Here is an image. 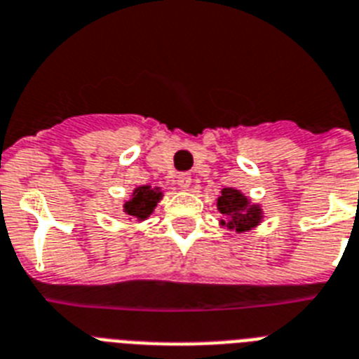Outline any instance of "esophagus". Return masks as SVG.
Instances as JSON below:
<instances>
[{
    "instance_id": "obj_1",
    "label": "esophagus",
    "mask_w": 359,
    "mask_h": 359,
    "mask_svg": "<svg viewBox=\"0 0 359 359\" xmlns=\"http://www.w3.org/2000/svg\"><path fill=\"white\" fill-rule=\"evenodd\" d=\"M177 184H179L182 189L189 188V186H191V175H189V173H179V175H177Z\"/></svg>"
}]
</instances>
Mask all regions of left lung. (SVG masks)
<instances>
[{"mask_svg":"<svg viewBox=\"0 0 359 359\" xmlns=\"http://www.w3.org/2000/svg\"><path fill=\"white\" fill-rule=\"evenodd\" d=\"M217 210L225 215L229 221H223V225L234 229L236 232H245L256 226L262 219V210L258 205H249V199L234 188L221 189L217 199Z\"/></svg>","mask_w":359,"mask_h":359,"instance_id":"8db88e82","label":"left lung"}]
</instances>
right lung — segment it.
Instances as JSON below:
<instances>
[{
    "label": "right lung",
    "mask_w": 359,
    "mask_h": 359,
    "mask_svg": "<svg viewBox=\"0 0 359 359\" xmlns=\"http://www.w3.org/2000/svg\"><path fill=\"white\" fill-rule=\"evenodd\" d=\"M160 191L156 189H151L149 186H140V188L134 189L130 201L125 203V212L133 217H138V219H145L147 215L151 214L156 206V203L160 201Z\"/></svg>",
    "instance_id": "right-lung-1"
}]
</instances>
